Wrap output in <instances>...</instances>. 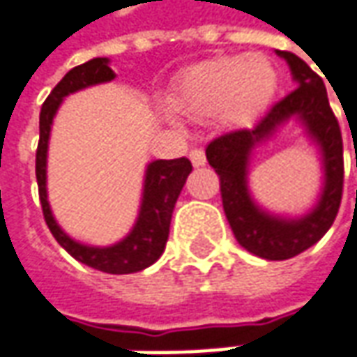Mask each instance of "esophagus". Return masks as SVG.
<instances>
[{
  "instance_id": "34e87169",
  "label": "esophagus",
  "mask_w": 357,
  "mask_h": 357,
  "mask_svg": "<svg viewBox=\"0 0 357 357\" xmlns=\"http://www.w3.org/2000/svg\"><path fill=\"white\" fill-rule=\"evenodd\" d=\"M190 160H191V164L195 167H202L205 166V152H203L202 148H193V150H190Z\"/></svg>"
}]
</instances>
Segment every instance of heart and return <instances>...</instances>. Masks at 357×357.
Returning a JSON list of instances; mask_svg holds the SVG:
<instances>
[{
    "label": "heart",
    "instance_id": "b5f03b06",
    "mask_svg": "<svg viewBox=\"0 0 357 357\" xmlns=\"http://www.w3.org/2000/svg\"><path fill=\"white\" fill-rule=\"evenodd\" d=\"M277 86V68L264 55L215 56L183 70L169 102L191 120L215 114L225 124L241 126L263 114Z\"/></svg>",
    "mask_w": 357,
    "mask_h": 357
}]
</instances>
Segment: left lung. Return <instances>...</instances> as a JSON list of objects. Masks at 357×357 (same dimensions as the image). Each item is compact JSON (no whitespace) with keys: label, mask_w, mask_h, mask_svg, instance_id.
I'll list each match as a JSON object with an SVG mask.
<instances>
[{"label":"left lung","mask_w":357,"mask_h":357,"mask_svg":"<svg viewBox=\"0 0 357 357\" xmlns=\"http://www.w3.org/2000/svg\"><path fill=\"white\" fill-rule=\"evenodd\" d=\"M277 53L289 63L298 89L278 100L252 128L227 132L205 148L207 162L219 176L223 211L235 239L243 249L266 261L292 259L322 239L338 215L344 190L342 132L328 102L324 80L301 56L289 51ZM290 117H298L307 126L309 135L321 146L325 164L323 195L313 211L298 220L268 216L252 202L246 188L250 150Z\"/></svg>","instance_id":"8db88e82"}]
</instances>
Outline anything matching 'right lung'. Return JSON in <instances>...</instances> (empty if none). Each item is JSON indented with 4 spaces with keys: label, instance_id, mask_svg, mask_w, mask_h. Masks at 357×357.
<instances>
[{
    "label": "right lung",
    "instance_id": "right-lung-1",
    "mask_svg": "<svg viewBox=\"0 0 357 357\" xmlns=\"http://www.w3.org/2000/svg\"><path fill=\"white\" fill-rule=\"evenodd\" d=\"M114 77H116L114 70L108 67V59L96 56L79 67L70 68L51 91L39 114V144H37V155H35V174H37L45 223L53 233L56 243L70 257H75L79 263L86 266H93L96 271H102L108 275H130V273H138L146 266L154 264L166 249L172 213L181 193V188L191 172V162L188 158L155 160L152 164H148L138 221L128 233V237H124L112 247H89V245L70 239L67 233L56 225L49 202H47V148H49L51 124H53L59 106L67 94L77 93L80 89H86L93 84L108 82Z\"/></svg>",
    "mask_w": 357,
    "mask_h": 357
}]
</instances>
